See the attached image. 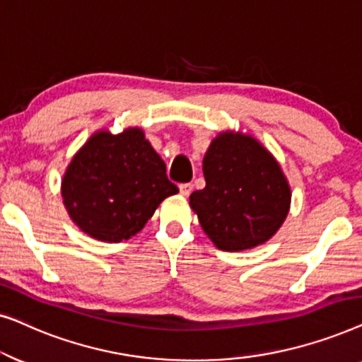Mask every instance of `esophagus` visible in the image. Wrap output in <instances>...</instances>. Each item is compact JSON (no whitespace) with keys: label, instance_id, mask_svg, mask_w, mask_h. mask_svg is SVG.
Listing matches in <instances>:
<instances>
[{"label":"esophagus","instance_id":"obj_1","mask_svg":"<svg viewBox=\"0 0 362 362\" xmlns=\"http://www.w3.org/2000/svg\"><path fill=\"white\" fill-rule=\"evenodd\" d=\"M191 191H192L191 182H182V185H180V192L182 196H189Z\"/></svg>","mask_w":362,"mask_h":362}]
</instances>
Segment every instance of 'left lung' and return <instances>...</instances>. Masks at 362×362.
Returning <instances> with one entry per match:
<instances>
[{
	"label": "left lung",
	"instance_id": "1",
	"mask_svg": "<svg viewBox=\"0 0 362 362\" xmlns=\"http://www.w3.org/2000/svg\"><path fill=\"white\" fill-rule=\"evenodd\" d=\"M206 187L189 196L201 227L226 252L264 244L284 224L290 186L275 158L249 135L222 133L202 161Z\"/></svg>",
	"mask_w": 362,
	"mask_h": 362
}]
</instances>
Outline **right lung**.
I'll use <instances>...</instances> for the list:
<instances>
[{
    "label": "right lung",
    "instance_id": "obj_1",
    "mask_svg": "<svg viewBox=\"0 0 362 362\" xmlns=\"http://www.w3.org/2000/svg\"><path fill=\"white\" fill-rule=\"evenodd\" d=\"M180 191L141 130L95 133L72 158L62 197L72 221L97 240L122 242L140 232L165 197Z\"/></svg>",
    "mask_w": 362,
    "mask_h": 362
}]
</instances>
